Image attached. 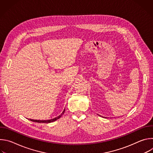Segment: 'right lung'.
<instances>
[{"mask_svg": "<svg viewBox=\"0 0 153 153\" xmlns=\"http://www.w3.org/2000/svg\"><path fill=\"white\" fill-rule=\"evenodd\" d=\"M65 108L64 109L63 111L61 113L60 115H59V116L54 118V119H50V120H33V119H30V120L33 121V122H38V123H51V122H53L54 121H56V120H57L58 119L60 118L61 116L63 114V113H65Z\"/></svg>", "mask_w": 153, "mask_h": 153, "instance_id": "add662e5", "label": "right lung"}]
</instances>
